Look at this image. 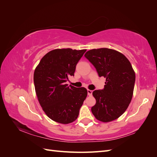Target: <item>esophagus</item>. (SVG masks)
Instances as JSON below:
<instances>
[{"mask_svg": "<svg viewBox=\"0 0 157 157\" xmlns=\"http://www.w3.org/2000/svg\"><path fill=\"white\" fill-rule=\"evenodd\" d=\"M92 90H87V92H88V96H92Z\"/></svg>", "mask_w": 157, "mask_h": 157, "instance_id": "34e87169", "label": "esophagus"}]
</instances>
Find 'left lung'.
<instances>
[{"label":"left lung","mask_w":157,"mask_h":157,"mask_svg":"<svg viewBox=\"0 0 157 157\" xmlns=\"http://www.w3.org/2000/svg\"><path fill=\"white\" fill-rule=\"evenodd\" d=\"M96 68L99 77L106 78L103 89L94 90L96 103L91 110L98 120L107 122L125 112L132 100L136 75L126 57L109 48L93 49L84 55Z\"/></svg>","instance_id":"left-lung-1"}]
</instances>
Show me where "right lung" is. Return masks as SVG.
<instances>
[{
  "label": "right lung",
  "mask_w": 157,
  "mask_h": 157,
  "mask_svg": "<svg viewBox=\"0 0 157 157\" xmlns=\"http://www.w3.org/2000/svg\"><path fill=\"white\" fill-rule=\"evenodd\" d=\"M86 50L56 49L47 53L34 73V84L40 105L50 119L69 124L77 119L87 90L68 86L77 64Z\"/></svg>",
  "instance_id": "1"
}]
</instances>
